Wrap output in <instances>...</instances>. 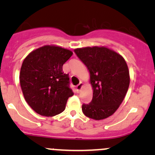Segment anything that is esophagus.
Segmentation results:
<instances>
[{
    "instance_id": "1",
    "label": "esophagus",
    "mask_w": 155,
    "mask_h": 155,
    "mask_svg": "<svg viewBox=\"0 0 155 155\" xmlns=\"http://www.w3.org/2000/svg\"><path fill=\"white\" fill-rule=\"evenodd\" d=\"M83 87V83L82 82H80L79 84L77 85V86L76 87V91H77L78 92H80V90H81V88H82Z\"/></svg>"
}]
</instances>
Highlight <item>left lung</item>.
Returning <instances> with one entry per match:
<instances>
[{
    "label": "left lung",
    "mask_w": 155,
    "mask_h": 155,
    "mask_svg": "<svg viewBox=\"0 0 155 155\" xmlns=\"http://www.w3.org/2000/svg\"><path fill=\"white\" fill-rule=\"evenodd\" d=\"M74 52L87 67L93 95L82 105L85 116L95 120L113 114L123 101L130 84L127 63L120 54L104 47L76 49Z\"/></svg>",
    "instance_id": "obj_1"
}]
</instances>
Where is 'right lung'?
I'll list each match as a JSON object with an SVG mask.
<instances>
[{
  "instance_id": "right-lung-1",
  "label": "right lung",
  "mask_w": 155,
  "mask_h": 155,
  "mask_svg": "<svg viewBox=\"0 0 155 155\" xmlns=\"http://www.w3.org/2000/svg\"><path fill=\"white\" fill-rule=\"evenodd\" d=\"M68 49L46 45L31 51L23 61L19 74L26 102L38 114L53 117L63 112L69 97L68 74L63 64L72 56Z\"/></svg>"
}]
</instances>
